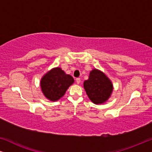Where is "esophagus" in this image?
<instances>
[{
  "label": "esophagus",
  "mask_w": 152,
  "mask_h": 152,
  "mask_svg": "<svg viewBox=\"0 0 152 152\" xmlns=\"http://www.w3.org/2000/svg\"><path fill=\"white\" fill-rule=\"evenodd\" d=\"M80 82H81L80 78H77V79H76V82H77V84H80Z\"/></svg>",
  "instance_id": "obj_1"
}]
</instances>
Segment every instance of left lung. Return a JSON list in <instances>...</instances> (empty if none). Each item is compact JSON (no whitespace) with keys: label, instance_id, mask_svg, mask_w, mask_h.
Returning a JSON list of instances; mask_svg holds the SVG:
<instances>
[{"label":"left lung","instance_id":"left-lung-1","mask_svg":"<svg viewBox=\"0 0 152 152\" xmlns=\"http://www.w3.org/2000/svg\"><path fill=\"white\" fill-rule=\"evenodd\" d=\"M84 88L89 99L94 104H103L113 92V84L107 76L100 70L93 69L88 79L84 82Z\"/></svg>","mask_w":152,"mask_h":152}]
</instances>
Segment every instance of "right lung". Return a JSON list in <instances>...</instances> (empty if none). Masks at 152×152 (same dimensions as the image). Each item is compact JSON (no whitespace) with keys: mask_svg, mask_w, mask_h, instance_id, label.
Instances as JSON below:
<instances>
[{"mask_svg":"<svg viewBox=\"0 0 152 152\" xmlns=\"http://www.w3.org/2000/svg\"><path fill=\"white\" fill-rule=\"evenodd\" d=\"M74 83V79L61 68H54L45 74L41 78L40 85L41 91L47 99L52 102L57 101L63 97L70 85Z\"/></svg>","mask_w":152,"mask_h":152,"instance_id":"obj_1","label":"right lung"}]
</instances>
